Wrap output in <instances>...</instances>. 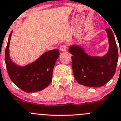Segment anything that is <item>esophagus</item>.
Wrapping results in <instances>:
<instances>
[{
    "mask_svg": "<svg viewBox=\"0 0 121 121\" xmlns=\"http://www.w3.org/2000/svg\"><path fill=\"white\" fill-rule=\"evenodd\" d=\"M60 49L62 52H65L67 50V45L66 44H63V45H61L60 46Z\"/></svg>",
    "mask_w": 121,
    "mask_h": 121,
    "instance_id": "34e87169",
    "label": "esophagus"
}]
</instances>
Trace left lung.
Returning <instances> with one entry per match:
<instances>
[{
  "label": "left lung",
  "instance_id": "obj_1",
  "mask_svg": "<svg viewBox=\"0 0 121 121\" xmlns=\"http://www.w3.org/2000/svg\"><path fill=\"white\" fill-rule=\"evenodd\" d=\"M108 41V50L103 56H91L80 44L69 47L72 54V66L75 79L79 84L88 87H100L114 77L118 59L117 46L113 32L105 29Z\"/></svg>",
  "mask_w": 121,
  "mask_h": 121
}]
</instances>
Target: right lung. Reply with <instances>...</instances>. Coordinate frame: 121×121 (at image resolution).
<instances>
[{
    "label": "right lung",
    "instance_id": "right-lung-1",
    "mask_svg": "<svg viewBox=\"0 0 121 121\" xmlns=\"http://www.w3.org/2000/svg\"><path fill=\"white\" fill-rule=\"evenodd\" d=\"M12 33L11 31L5 50V63L10 78L16 86L25 92L42 91L52 81L53 68L60 55L58 50H49L30 64L18 65L10 57L9 46Z\"/></svg>",
    "mask_w": 121,
    "mask_h": 121
}]
</instances>
